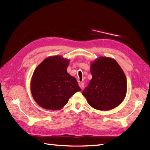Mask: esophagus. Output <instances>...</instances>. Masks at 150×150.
Segmentation results:
<instances>
[{
	"instance_id": "esophagus-1",
	"label": "esophagus",
	"mask_w": 150,
	"mask_h": 150,
	"mask_svg": "<svg viewBox=\"0 0 150 150\" xmlns=\"http://www.w3.org/2000/svg\"><path fill=\"white\" fill-rule=\"evenodd\" d=\"M79 86H80V88L82 89H82H83L84 87V84L83 83V82H79Z\"/></svg>"
}]
</instances>
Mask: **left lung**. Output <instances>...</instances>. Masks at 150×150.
Returning <instances> with one entry per match:
<instances>
[{
    "mask_svg": "<svg viewBox=\"0 0 150 150\" xmlns=\"http://www.w3.org/2000/svg\"><path fill=\"white\" fill-rule=\"evenodd\" d=\"M92 79L82 91L88 104L96 110L107 111L124 100L127 91L126 77L115 60L98 57L91 64Z\"/></svg>",
    "mask_w": 150,
    "mask_h": 150,
    "instance_id": "obj_1",
    "label": "left lung"
}]
</instances>
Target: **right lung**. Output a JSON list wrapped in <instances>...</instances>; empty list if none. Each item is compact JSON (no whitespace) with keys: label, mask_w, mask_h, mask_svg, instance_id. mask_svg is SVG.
Returning a JSON list of instances; mask_svg holds the SVG:
<instances>
[{"label":"right lung","mask_w":150,"mask_h":150,"mask_svg":"<svg viewBox=\"0 0 150 150\" xmlns=\"http://www.w3.org/2000/svg\"><path fill=\"white\" fill-rule=\"evenodd\" d=\"M69 63L68 59L61 56H52L35 69L31 92L40 106L46 110H60L73 94L81 91L76 79L67 72Z\"/></svg>","instance_id":"obj_1"}]
</instances>
